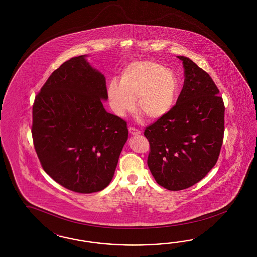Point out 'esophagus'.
<instances>
[{
  "mask_svg": "<svg viewBox=\"0 0 257 257\" xmlns=\"http://www.w3.org/2000/svg\"><path fill=\"white\" fill-rule=\"evenodd\" d=\"M129 132H130V134H131L132 136H140V131L137 130L136 128H133V127L129 128Z\"/></svg>",
  "mask_w": 257,
  "mask_h": 257,
  "instance_id": "1",
  "label": "esophagus"
}]
</instances>
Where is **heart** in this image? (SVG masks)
Wrapping results in <instances>:
<instances>
[{
  "label": "heart",
  "instance_id": "b5f03b06",
  "mask_svg": "<svg viewBox=\"0 0 257 257\" xmlns=\"http://www.w3.org/2000/svg\"><path fill=\"white\" fill-rule=\"evenodd\" d=\"M106 95L110 107L118 117L138 109L152 120L167 116L176 104L179 83L175 74L160 63L137 60L126 65L119 84L109 82Z\"/></svg>",
  "mask_w": 257,
  "mask_h": 257
}]
</instances>
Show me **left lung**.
Returning <instances> with one entry per match:
<instances>
[{
  "mask_svg": "<svg viewBox=\"0 0 257 257\" xmlns=\"http://www.w3.org/2000/svg\"><path fill=\"white\" fill-rule=\"evenodd\" d=\"M185 82L176 105L150 125L148 167L156 183L182 190L198 183L218 161L224 134V103L210 75L188 57Z\"/></svg>",
  "mask_w": 257,
  "mask_h": 257,
  "instance_id": "obj_1",
  "label": "left lung"
}]
</instances>
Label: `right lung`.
<instances>
[{
  "label": "right lung",
  "mask_w": 257,
  "mask_h": 257,
  "mask_svg": "<svg viewBox=\"0 0 257 257\" xmlns=\"http://www.w3.org/2000/svg\"><path fill=\"white\" fill-rule=\"evenodd\" d=\"M87 55L72 57L48 78L33 106L32 136L43 170L79 193L108 186L128 140L127 123L102 105L104 75Z\"/></svg>",
  "instance_id": "obj_1"
}]
</instances>
